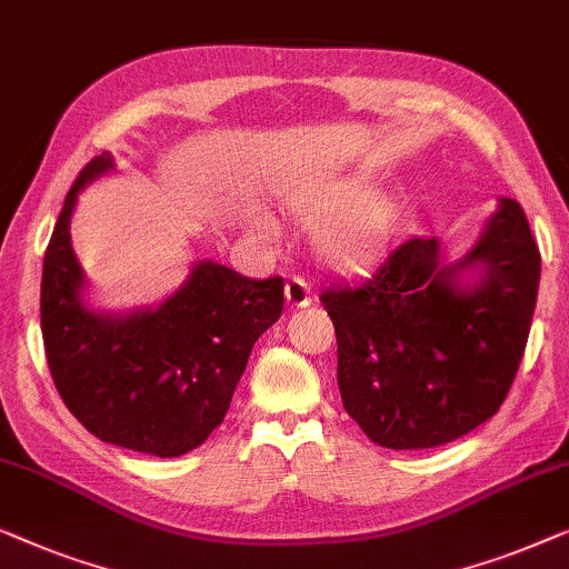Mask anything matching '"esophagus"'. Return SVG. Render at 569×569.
Returning a JSON list of instances; mask_svg holds the SVG:
<instances>
[{"label":"esophagus","instance_id":"1","mask_svg":"<svg viewBox=\"0 0 569 569\" xmlns=\"http://www.w3.org/2000/svg\"><path fill=\"white\" fill-rule=\"evenodd\" d=\"M286 301L291 303V307H309V303H311V288H309V283L303 281V278H299V276L288 278V283H286Z\"/></svg>","mask_w":569,"mask_h":569}]
</instances>
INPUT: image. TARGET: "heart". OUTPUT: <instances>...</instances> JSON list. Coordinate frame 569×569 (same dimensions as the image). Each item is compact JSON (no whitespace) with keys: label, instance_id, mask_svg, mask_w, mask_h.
Returning a JSON list of instances; mask_svg holds the SVG:
<instances>
[{"label":"heart","instance_id":"1","mask_svg":"<svg viewBox=\"0 0 569 569\" xmlns=\"http://www.w3.org/2000/svg\"><path fill=\"white\" fill-rule=\"evenodd\" d=\"M356 178L301 182L281 193L286 213L303 227H317L315 250L325 266L338 273H366L387 254L402 221L397 196L373 190ZM252 231L260 239H273L276 227L268 219H254Z\"/></svg>","mask_w":569,"mask_h":569}]
</instances>
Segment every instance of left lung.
Segmentation results:
<instances>
[{
	"mask_svg": "<svg viewBox=\"0 0 569 569\" xmlns=\"http://www.w3.org/2000/svg\"><path fill=\"white\" fill-rule=\"evenodd\" d=\"M539 276L523 208L500 198L456 262L441 239L415 237L368 281L327 288L350 418L383 448L443 446L490 420L521 366Z\"/></svg>",
	"mask_w": 569,
	"mask_h": 569,
	"instance_id": "left-lung-1",
	"label": "left lung"
}]
</instances>
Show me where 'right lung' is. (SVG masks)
I'll use <instances>...</instances> for the list:
<instances>
[{"label": "right lung", "instance_id": "obj_1", "mask_svg": "<svg viewBox=\"0 0 569 569\" xmlns=\"http://www.w3.org/2000/svg\"><path fill=\"white\" fill-rule=\"evenodd\" d=\"M116 170L102 151L79 172L43 258L41 332L48 368L69 412L100 441L182 456L221 426L252 346L283 311V278L252 281L196 262L157 307L94 311L71 247L82 188Z\"/></svg>", "mask_w": 569, "mask_h": 569}]
</instances>
